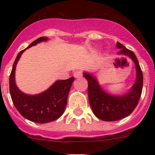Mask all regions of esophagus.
<instances>
[{
    "instance_id": "34e87169",
    "label": "esophagus",
    "mask_w": 155,
    "mask_h": 155,
    "mask_svg": "<svg viewBox=\"0 0 155 155\" xmlns=\"http://www.w3.org/2000/svg\"><path fill=\"white\" fill-rule=\"evenodd\" d=\"M82 75H83V74H82L81 71H75L74 73V78H81Z\"/></svg>"
}]
</instances>
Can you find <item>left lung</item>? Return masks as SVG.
<instances>
[{"label": "left lung", "mask_w": 155, "mask_h": 155, "mask_svg": "<svg viewBox=\"0 0 155 155\" xmlns=\"http://www.w3.org/2000/svg\"><path fill=\"white\" fill-rule=\"evenodd\" d=\"M116 47L120 50L118 54L131 58L136 68V81L128 92L123 95L109 94L102 89L92 74L84 72L88 84L87 94L93 113L99 120L108 122L120 120L130 115L139 102L143 87V73L134 53L119 42Z\"/></svg>", "instance_id": "1"}]
</instances>
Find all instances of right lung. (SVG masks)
I'll list each match as a JSON object with an SVG mask.
<instances>
[{"mask_svg": "<svg viewBox=\"0 0 155 155\" xmlns=\"http://www.w3.org/2000/svg\"><path fill=\"white\" fill-rule=\"evenodd\" d=\"M47 39V37H40L31 42L26 49ZM26 49L21 50L18 54L9 78V87L12 102L19 113L30 121L39 124L54 121L60 118L64 113L68 94L74 78L72 77L67 80L57 81L47 90L40 94L31 95L22 92L16 85L15 74L18 61Z\"/></svg>", "mask_w": 155, "mask_h": 155, "instance_id": "right-lung-1", "label": "right lung"}]
</instances>
